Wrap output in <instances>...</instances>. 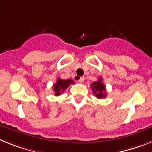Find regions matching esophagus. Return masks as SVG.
<instances>
[{
	"instance_id": "esophagus-1",
	"label": "esophagus",
	"mask_w": 152,
	"mask_h": 152,
	"mask_svg": "<svg viewBox=\"0 0 152 152\" xmlns=\"http://www.w3.org/2000/svg\"><path fill=\"white\" fill-rule=\"evenodd\" d=\"M78 82L79 83H84V77H78Z\"/></svg>"
}]
</instances>
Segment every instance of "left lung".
Listing matches in <instances>:
<instances>
[{
    "mask_svg": "<svg viewBox=\"0 0 152 152\" xmlns=\"http://www.w3.org/2000/svg\"><path fill=\"white\" fill-rule=\"evenodd\" d=\"M103 79L101 77L98 78V80L91 84V89L95 96L99 99L106 97V88L105 85L102 82Z\"/></svg>",
    "mask_w": 152,
    "mask_h": 152,
    "instance_id": "obj_1",
    "label": "left lung"
}]
</instances>
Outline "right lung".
<instances>
[{"label":"right lung","mask_w":152,"mask_h":152,"mask_svg":"<svg viewBox=\"0 0 152 152\" xmlns=\"http://www.w3.org/2000/svg\"><path fill=\"white\" fill-rule=\"evenodd\" d=\"M75 84V81L72 79H67V80H63L61 78H58L56 84H54L53 89H54L55 95L56 96H59L61 94V93L64 92L70 84Z\"/></svg>","instance_id":"right-lung-1"}]
</instances>
